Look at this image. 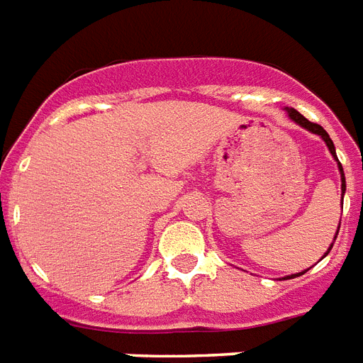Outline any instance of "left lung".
<instances>
[{
	"label": "left lung",
	"mask_w": 363,
	"mask_h": 363,
	"mask_svg": "<svg viewBox=\"0 0 363 363\" xmlns=\"http://www.w3.org/2000/svg\"><path fill=\"white\" fill-rule=\"evenodd\" d=\"M285 111H287L289 118L293 120V122H296L298 126H302V128H304V130H308V132H312V133H315V135H320L321 140L325 141L327 149H329V152L333 155V159L337 160V166H339V172H340V199L345 197V191H347V179H345V172H342V166H340L339 159H337V152H335V145H333V141H331V138H329V133H327L325 130H323V128L320 126V124H314V122H310V120L304 118V116H302V114L298 113V111H295V108L285 107ZM340 204H342V201H340ZM339 228H340V223H339ZM337 235H339V230H337V233H335V239H337ZM335 239H333V243H335ZM333 243L329 245V249L325 250V255L321 256V258H325V256L329 255V250L333 249ZM302 274H306V269H304V272H301V274L287 275V277H283V279H293V277H298V275H302Z\"/></svg>",
	"instance_id": "obj_1"
}]
</instances>
